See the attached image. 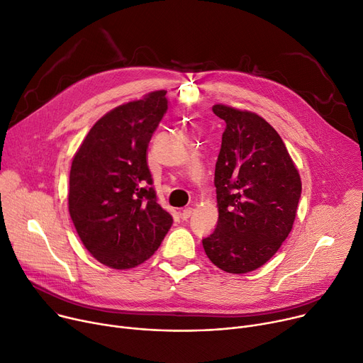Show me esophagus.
I'll list each match as a JSON object with an SVG mask.
<instances>
[{"mask_svg":"<svg viewBox=\"0 0 363 363\" xmlns=\"http://www.w3.org/2000/svg\"><path fill=\"white\" fill-rule=\"evenodd\" d=\"M191 216H192V208H191V207H188V208H184V210H182V213H181V217H182V220H188Z\"/></svg>","mask_w":363,"mask_h":363,"instance_id":"obj_1","label":"esophagus"}]
</instances>
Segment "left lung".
Masks as SVG:
<instances>
[{"label":"left lung","mask_w":363,"mask_h":363,"mask_svg":"<svg viewBox=\"0 0 363 363\" xmlns=\"http://www.w3.org/2000/svg\"><path fill=\"white\" fill-rule=\"evenodd\" d=\"M213 111L225 121V130L214 174L218 221L203 246L217 268L247 274L267 263L288 238L301 178L265 118L223 104Z\"/></svg>","instance_id":"left-lung-1"}]
</instances>
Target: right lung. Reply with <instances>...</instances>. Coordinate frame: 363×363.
I'll return each mask as SVG.
<instances>
[{
  "label": "right lung",
  "instance_id": "1",
  "mask_svg": "<svg viewBox=\"0 0 363 363\" xmlns=\"http://www.w3.org/2000/svg\"><path fill=\"white\" fill-rule=\"evenodd\" d=\"M153 91L98 120L74 156L68 204L77 233L103 265L130 269L147 260L174 223L157 204L147 146L168 110Z\"/></svg>",
  "mask_w": 363,
  "mask_h": 363
}]
</instances>
